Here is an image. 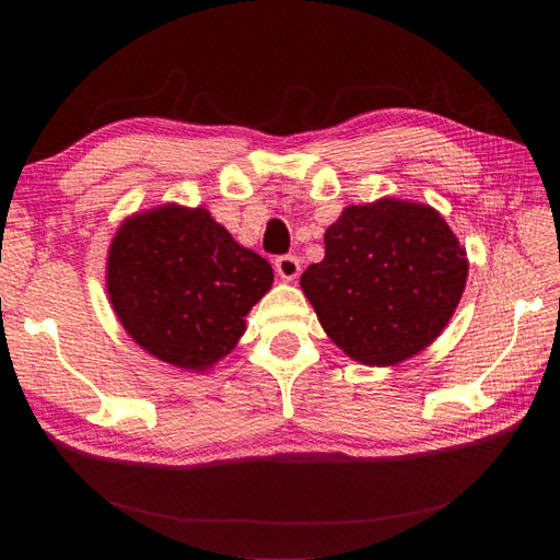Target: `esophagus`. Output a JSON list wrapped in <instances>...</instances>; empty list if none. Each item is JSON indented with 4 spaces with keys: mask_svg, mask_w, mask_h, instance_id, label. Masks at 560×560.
Here are the masks:
<instances>
[{
    "mask_svg": "<svg viewBox=\"0 0 560 560\" xmlns=\"http://www.w3.org/2000/svg\"><path fill=\"white\" fill-rule=\"evenodd\" d=\"M276 270L282 280H294L301 270L299 257H294V254H280L276 259Z\"/></svg>",
    "mask_w": 560,
    "mask_h": 560,
    "instance_id": "34e87169",
    "label": "esophagus"
}]
</instances>
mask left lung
Returning <instances> with one entry per match:
<instances>
[{
	"label": "left lung",
	"instance_id": "8db88e82",
	"mask_svg": "<svg viewBox=\"0 0 560 560\" xmlns=\"http://www.w3.org/2000/svg\"><path fill=\"white\" fill-rule=\"evenodd\" d=\"M467 282L465 249L436 210L383 198L350 206L301 287L348 358L389 366L442 334Z\"/></svg>",
	"mask_w": 560,
	"mask_h": 560
}]
</instances>
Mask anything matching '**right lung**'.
I'll use <instances>...</instances> for the list:
<instances>
[{"label":"right lung","instance_id":"add662e5","mask_svg":"<svg viewBox=\"0 0 560 560\" xmlns=\"http://www.w3.org/2000/svg\"><path fill=\"white\" fill-rule=\"evenodd\" d=\"M270 282V264L202 208L163 206L126 219L107 259V292L132 341L194 371L233 350Z\"/></svg>","mask_w":560,"mask_h":560}]
</instances>
